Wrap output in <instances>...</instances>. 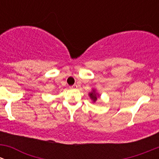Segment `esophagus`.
<instances>
[{
    "label": "esophagus",
    "instance_id": "obj_1",
    "mask_svg": "<svg viewBox=\"0 0 159 159\" xmlns=\"http://www.w3.org/2000/svg\"><path fill=\"white\" fill-rule=\"evenodd\" d=\"M70 89H76L77 88V84H74V85L70 86V87H69Z\"/></svg>",
    "mask_w": 159,
    "mask_h": 159
}]
</instances>
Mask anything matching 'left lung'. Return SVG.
I'll use <instances>...</instances> for the list:
<instances>
[{
	"mask_svg": "<svg viewBox=\"0 0 159 159\" xmlns=\"http://www.w3.org/2000/svg\"><path fill=\"white\" fill-rule=\"evenodd\" d=\"M89 96H90V98H91L92 99L93 102H95V101L97 100L98 96H97V94H96L95 93H94V92L90 93V94H89Z\"/></svg>",
	"mask_w": 159,
	"mask_h": 159,
	"instance_id": "obj_1",
	"label": "left lung"
}]
</instances>
